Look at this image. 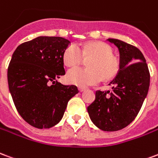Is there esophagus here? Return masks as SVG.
Segmentation results:
<instances>
[{
  "instance_id": "1",
  "label": "esophagus",
  "mask_w": 158,
  "mask_h": 158,
  "mask_svg": "<svg viewBox=\"0 0 158 158\" xmlns=\"http://www.w3.org/2000/svg\"><path fill=\"white\" fill-rule=\"evenodd\" d=\"M78 89H79V91H80L81 93V92H84V91L86 90V88H85V87H78Z\"/></svg>"
}]
</instances>
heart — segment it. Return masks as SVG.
Masks as SVG:
<instances>
[{"mask_svg":"<svg viewBox=\"0 0 158 158\" xmlns=\"http://www.w3.org/2000/svg\"><path fill=\"white\" fill-rule=\"evenodd\" d=\"M112 49L103 43H88L78 48L71 44L64 51L63 60L65 65L74 67L80 65L84 57H90L87 69L73 68L68 71V82L85 87L98 83L101 80H109L115 77L118 71V63L112 56Z\"/></svg>","mask_w":158,"mask_h":158,"instance_id":"b5f03b06","label":"heart"}]
</instances>
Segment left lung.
<instances>
[{
	"mask_svg": "<svg viewBox=\"0 0 158 158\" xmlns=\"http://www.w3.org/2000/svg\"><path fill=\"white\" fill-rule=\"evenodd\" d=\"M119 52V70L109 83L112 92L97 91L96 98L87 107L91 120L104 131L126 127L140 111L150 86L146 59L136 47L115 39H108Z\"/></svg>",
	"mask_w": 158,
	"mask_h": 158,
	"instance_id": "left-lung-1",
	"label": "left lung"
}]
</instances>
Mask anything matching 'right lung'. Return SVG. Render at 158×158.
I'll use <instances>...</instances> for the list:
<instances>
[{"instance_id": "add662e5", "label": "right lung", "mask_w": 158, "mask_h": 158, "mask_svg": "<svg viewBox=\"0 0 158 158\" xmlns=\"http://www.w3.org/2000/svg\"><path fill=\"white\" fill-rule=\"evenodd\" d=\"M70 40L61 37H38L23 43L12 55L7 81L21 117L38 129L58 124L68 101L79 93L77 86L56 79L65 75L63 54Z\"/></svg>"}]
</instances>
